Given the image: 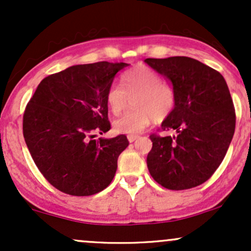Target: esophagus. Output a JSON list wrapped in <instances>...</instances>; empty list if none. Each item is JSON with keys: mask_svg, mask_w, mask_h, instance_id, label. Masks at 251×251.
I'll return each mask as SVG.
<instances>
[{"mask_svg": "<svg viewBox=\"0 0 251 251\" xmlns=\"http://www.w3.org/2000/svg\"><path fill=\"white\" fill-rule=\"evenodd\" d=\"M127 139H128V142H129V143H133V142H135V140L138 139V135L129 134V135H127Z\"/></svg>", "mask_w": 251, "mask_h": 251, "instance_id": "obj_1", "label": "esophagus"}]
</instances>
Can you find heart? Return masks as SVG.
Here are the masks:
<instances>
[{"instance_id": "b5f03b06", "label": "heart", "mask_w": 251, "mask_h": 251, "mask_svg": "<svg viewBox=\"0 0 251 251\" xmlns=\"http://www.w3.org/2000/svg\"><path fill=\"white\" fill-rule=\"evenodd\" d=\"M124 87L113 83L106 93V103L113 114L126 108L129 98L135 109L128 111L113 122V128L120 134H137L155 120H163L175 108L176 94L171 86L163 82L158 73L148 66H137L123 74Z\"/></svg>"}]
</instances>
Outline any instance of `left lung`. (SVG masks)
Returning a JSON list of instances; mask_svg holds the SVG:
<instances>
[{
	"mask_svg": "<svg viewBox=\"0 0 251 251\" xmlns=\"http://www.w3.org/2000/svg\"><path fill=\"white\" fill-rule=\"evenodd\" d=\"M171 82L175 108L162 123L175 135H150L148 168L170 190L201 185L214 175L231 143L236 116L229 88L220 72L188 56L145 59Z\"/></svg>",
	"mask_w": 251,
	"mask_h": 251,
	"instance_id": "obj_1",
	"label": "left lung"
}]
</instances>
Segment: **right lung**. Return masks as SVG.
<instances>
[{
	"mask_svg": "<svg viewBox=\"0 0 251 251\" xmlns=\"http://www.w3.org/2000/svg\"><path fill=\"white\" fill-rule=\"evenodd\" d=\"M125 62L75 65L45 77L24 114V137L37 169L54 188L91 196L111 184L126 135L93 139L111 128L106 93Z\"/></svg>",
	"mask_w": 251,
	"mask_h": 251,
	"instance_id": "add662e5",
	"label": "right lung"
}]
</instances>
